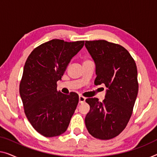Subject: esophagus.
<instances>
[{
    "mask_svg": "<svg viewBox=\"0 0 157 157\" xmlns=\"http://www.w3.org/2000/svg\"><path fill=\"white\" fill-rule=\"evenodd\" d=\"M85 99L86 98L82 97V96H79V103H80V104H82V103L85 102Z\"/></svg>",
    "mask_w": 157,
    "mask_h": 157,
    "instance_id": "1",
    "label": "esophagus"
}]
</instances>
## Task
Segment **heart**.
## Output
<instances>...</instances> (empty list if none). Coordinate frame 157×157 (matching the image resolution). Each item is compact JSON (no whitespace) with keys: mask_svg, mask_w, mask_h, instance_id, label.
Instances as JSON below:
<instances>
[{"mask_svg":"<svg viewBox=\"0 0 157 157\" xmlns=\"http://www.w3.org/2000/svg\"><path fill=\"white\" fill-rule=\"evenodd\" d=\"M86 61H88V60H86ZM86 61H85V62H86Z\"/></svg>","mask_w":157,"mask_h":157,"instance_id":"b5f03b06","label":"heart"}]
</instances>
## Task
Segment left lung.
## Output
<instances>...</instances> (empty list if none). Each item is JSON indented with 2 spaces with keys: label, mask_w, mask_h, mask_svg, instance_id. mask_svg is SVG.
Instances as JSON below:
<instances>
[{
  "label": "left lung",
  "mask_w": 157,
  "mask_h": 157,
  "mask_svg": "<svg viewBox=\"0 0 157 157\" xmlns=\"http://www.w3.org/2000/svg\"><path fill=\"white\" fill-rule=\"evenodd\" d=\"M85 47L96 65L94 84L107 87L105 99L88 98L90 110L85 117L94 137L110 140L125 129L138 93L137 71L129 52L119 44L105 40L86 41Z\"/></svg>",
  "instance_id": "1"
}]
</instances>
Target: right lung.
Returning <instances> with one entry per match:
<instances>
[{
	"instance_id": "1",
	"label": "right lung",
	"mask_w": 157,
	"mask_h": 157,
	"mask_svg": "<svg viewBox=\"0 0 157 157\" xmlns=\"http://www.w3.org/2000/svg\"><path fill=\"white\" fill-rule=\"evenodd\" d=\"M84 44L53 39L34 48L25 62L20 97L28 121L44 137L65 132L78 106V94L58 92L56 83Z\"/></svg>"
}]
</instances>
